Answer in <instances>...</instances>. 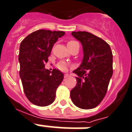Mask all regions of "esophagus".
<instances>
[{"label": "esophagus", "instance_id": "esophagus-1", "mask_svg": "<svg viewBox=\"0 0 132 132\" xmlns=\"http://www.w3.org/2000/svg\"><path fill=\"white\" fill-rule=\"evenodd\" d=\"M69 77V74H68V73H66V74H64V78H67V77Z\"/></svg>", "mask_w": 132, "mask_h": 132}]
</instances>
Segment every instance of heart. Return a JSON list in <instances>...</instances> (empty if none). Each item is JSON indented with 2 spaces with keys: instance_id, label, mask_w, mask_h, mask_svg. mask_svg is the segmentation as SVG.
I'll list each match as a JSON object with an SVG mask.
<instances>
[{
  "instance_id": "obj_1",
  "label": "heart",
  "mask_w": 132,
  "mask_h": 132,
  "mask_svg": "<svg viewBox=\"0 0 132 132\" xmlns=\"http://www.w3.org/2000/svg\"><path fill=\"white\" fill-rule=\"evenodd\" d=\"M77 45H79V44L76 41H74V40L69 41L67 43V46H68V48H69V50H70L71 48H74L75 46H77ZM57 68H59L60 70H62V71H66L68 69V64L67 63H66L65 62H59L57 64Z\"/></svg>"
}]
</instances>
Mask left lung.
I'll use <instances>...</instances> for the list:
<instances>
[{
	"instance_id": "8db88e82",
	"label": "left lung",
	"mask_w": 132,
	"mask_h": 132,
	"mask_svg": "<svg viewBox=\"0 0 132 132\" xmlns=\"http://www.w3.org/2000/svg\"><path fill=\"white\" fill-rule=\"evenodd\" d=\"M72 35L82 43L84 59L73 71L77 84L70 91V98L79 108H95L106 95L113 75L112 52L106 42L91 33L72 32Z\"/></svg>"
}]
</instances>
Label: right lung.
<instances>
[{"instance_id": "obj_1", "label": "right lung", "mask_w": 132, "mask_h": 132, "mask_svg": "<svg viewBox=\"0 0 132 132\" xmlns=\"http://www.w3.org/2000/svg\"><path fill=\"white\" fill-rule=\"evenodd\" d=\"M63 31L39 30L28 35L19 48V75L26 97L39 106L50 105L55 101L56 90L64 79L57 69L51 72L45 68L53 45Z\"/></svg>"}]
</instances>
